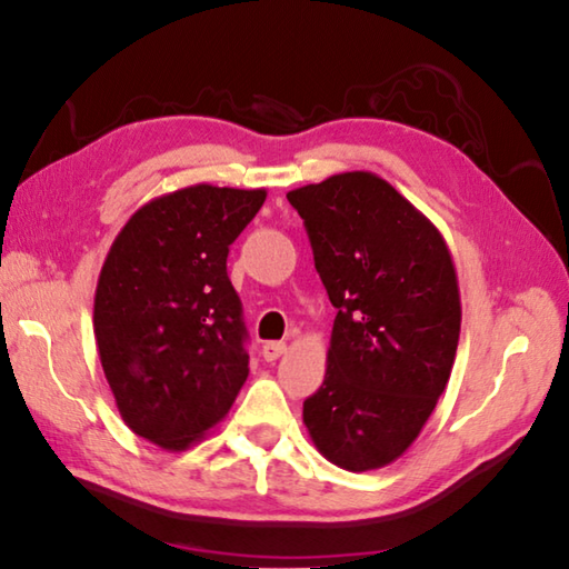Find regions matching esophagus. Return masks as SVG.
<instances>
[{
    "mask_svg": "<svg viewBox=\"0 0 569 569\" xmlns=\"http://www.w3.org/2000/svg\"><path fill=\"white\" fill-rule=\"evenodd\" d=\"M261 353H263V359H266V361H276V359H281V356L286 353V343H283V341H268V343H263Z\"/></svg>",
    "mask_w": 569,
    "mask_h": 569,
    "instance_id": "obj_1",
    "label": "esophagus"
}]
</instances>
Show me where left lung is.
<instances>
[{
	"label": "left lung",
	"instance_id": "obj_1",
	"mask_svg": "<svg viewBox=\"0 0 569 569\" xmlns=\"http://www.w3.org/2000/svg\"><path fill=\"white\" fill-rule=\"evenodd\" d=\"M336 313L303 423L331 465H391L435 411L455 366L461 303L445 238L397 188L353 170L288 192Z\"/></svg>",
	"mask_w": 569,
	"mask_h": 569
}]
</instances>
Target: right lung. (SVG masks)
Returning a JSON list of instances; mask_svg holds the SVG:
<instances>
[{"instance_id": "add662e5", "label": "right lung", "mask_w": 569, "mask_h": 569, "mask_svg": "<svg viewBox=\"0 0 569 569\" xmlns=\"http://www.w3.org/2000/svg\"><path fill=\"white\" fill-rule=\"evenodd\" d=\"M266 190L190 186L142 206L114 238L94 291V339L120 417L182 451L233 407L248 379L243 306L228 248Z\"/></svg>"}]
</instances>
